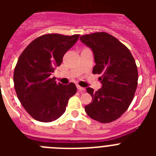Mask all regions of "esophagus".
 Returning <instances> with one entry per match:
<instances>
[{
  "mask_svg": "<svg viewBox=\"0 0 156 156\" xmlns=\"http://www.w3.org/2000/svg\"><path fill=\"white\" fill-rule=\"evenodd\" d=\"M76 87H77V90H79L80 92H84L85 91V88L84 87H82L79 86V85H77Z\"/></svg>",
  "mask_w": 156,
  "mask_h": 156,
  "instance_id": "1",
  "label": "esophagus"
}]
</instances>
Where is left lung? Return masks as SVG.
Listing matches in <instances>:
<instances>
[{
    "instance_id": "1",
    "label": "left lung",
    "mask_w": 156,
    "mask_h": 156,
    "mask_svg": "<svg viewBox=\"0 0 156 156\" xmlns=\"http://www.w3.org/2000/svg\"><path fill=\"white\" fill-rule=\"evenodd\" d=\"M80 40L91 49L93 73L101 74L99 80L102 84L95 92L87 88L92 101L85 106V111L94 120L112 122L124 113L134 97L138 80L135 60L124 44L105 32L80 36Z\"/></svg>"
}]
</instances>
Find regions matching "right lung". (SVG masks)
I'll return each instance as SVG.
<instances>
[{
    "mask_svg": "<svg viewBox=\"0 0 156 156\" xmlns=\"http://www.w3.org/2000/svg\"><path fill=\"white\" fill-rule=\"evenodd\" d=\"M79 37L45 34L32 41L19 56L14 71L15 90L22 105L36 120L49 122L58 119L69 99L76 93L73 83H57L51 75Z\"/></svg>",
    "mask_w": 156,
    "mask_h": 156,
    "instance_id": "obj_1",
    "label": "right lung"
}]
</instances>
